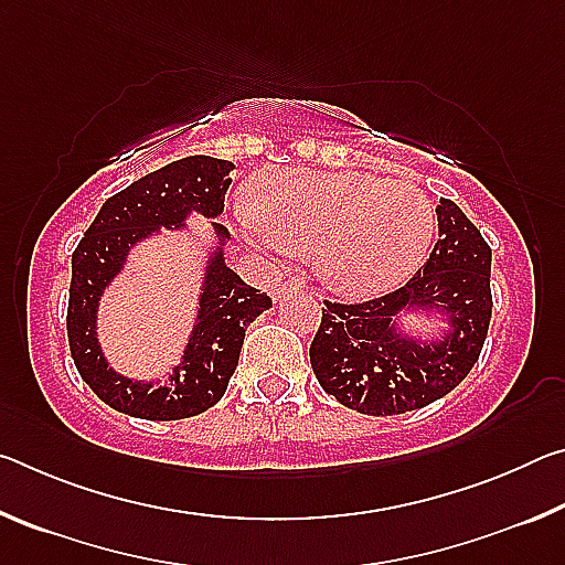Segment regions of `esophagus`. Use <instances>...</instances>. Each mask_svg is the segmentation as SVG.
<instances>
[{
    "instance_id": "34e87169",
    "label": "esophagus",
    "mask_w": 565,
    "mask_h": 565,
    "mask_svg": "<svg viewBox=\"0 0 565 565\" xmlns=\"http://www.w3.org/2000/svg\"><path fill=\"white\" fill-rule=\"evenodd\" d=\"M299 291V284H294V281H279L276 284V289H274V299L279 301V299H284V296H291V294H296Z\"/></svg>"
}]
</instances>
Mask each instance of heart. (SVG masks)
<instances>
[{
  "mask_svg": "<svg viewBox=\"0 0 565 565\" xmlns=\"http://www.w3.org/2000/svg\"><path fill=\"white\" fill-rule=\"evenodd\" d=\"M238 216L271 252L313 256L321 279L347 296L396 289L436 238V209L424 191L361 171L269 174L259 209L242 204Z\"/></svg>",
  "mask_w": 565,
  "mask_h": 565,
  "instance_id": "b5f03b06",
  "label": "heart"
}]
</instances>
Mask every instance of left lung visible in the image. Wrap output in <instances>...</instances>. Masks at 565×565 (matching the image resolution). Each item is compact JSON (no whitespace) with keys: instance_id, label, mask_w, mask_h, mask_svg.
I'll return each instance as SVG.
<instances>
[{"instance_id":"8db88e82","label":"left lung","mask_w":565,"mask_h":565,"mask_svg":"<svg viewBox=\"0 0 565 565\" xmlns=\"http://www.w3.org/2000/svg\"><path fill=\"white\" fill-rule=\"evenodd\" d=\"M438 242L401 286L361 303L323 301L309 356L321 388L369 416H396L446 396L468 376L491 321V246L451 199H441ZM406 308H436L452 319L441 342L418 344L395 331Z\"/></svg>"}]
</instances>
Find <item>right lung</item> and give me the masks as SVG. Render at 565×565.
I'll return each mask as SVG.
<instances>
[{
    "instance_id": "right-lung-1",
    "label": "right lung",
    "mask_w": 565,
    "mask_h": 565,
    "mask_svg": "<svg viewBox=\"0 0 565 565\" xmlns=\"http://www.w3.org/2000/svg\"><path fill=\"white\" fill-rule=\"evenodd\" d=\"M234 164L212 157H186L134 181L109 196L97 218L84 232L72 254L70 309L66 333L79 376L114 411L147 420H177L204 414L224 396L232 379L246 327L271 299L242 281L224 264L222 248L209 259L196 327L191 331L184 359L164 384H141L119 376L104 361L97 341V303L102 291L124 269L127 254L159 226H181L186 214L214 218L224 212ZM218 242L228 232L214 224Z\"/></svg>"
}]
</instances>
